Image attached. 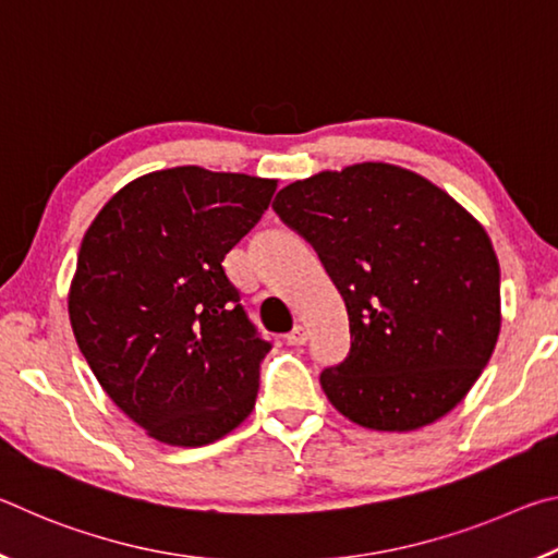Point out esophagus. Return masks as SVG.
<instances>
[{
    "label": "esophagus",
    "mask_w": 558,
    "mask_h": 558,
    "mask_svg": "<svg viewBox=\"0 0 558 558\" xmlns=\"http://www.w3.org/2000/svg\"><path fill=\"white\" fill-rule=\"evenodd\" d=\"M286 342L288 344H292V347H302L307 342V329L305 327H300V325H295L290 329V332L286 335Z\"/></svg>",
    "instance_id": "obj_1"
}]
</instances>
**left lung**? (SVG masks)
I'll return each mask as SVG.
<instances>
[{
    "instance_id": "obj_1",
    "label": "left lung",
    "mask_w": 558,
    "mask_h": 558,
    "mask_svg": "<svg viewBox=\"0 0 558 558\" xmlns=\"http://www.w3.org/2000/svg\"><path fill=\"white\" fill-rule=\"evenodd\" d=\"M272 209L344 298L352 344L319 374L335 409L413 430L462 401L499 335V263L462 206L409 169L364 162L280 189Z\"/></svg>"
}]
</instances>
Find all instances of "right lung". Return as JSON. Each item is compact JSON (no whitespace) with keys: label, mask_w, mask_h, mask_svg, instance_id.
<instances>
[{"label":"right lung","mask_w":558,"mask_h":558,"mask_svg":"<svg viewBox=\"0 0 558 558\" xmlns=\"http://www.w3.org/2000/svg\"><path fill=\"white\" fill-rule=\"evenodd\" d=\"M276 186L162 169L122 186L83 235L69 295L75 342L112 403L159 442L206 446L256 405L270 342L221 263Z\"/></svg>","instance_id":"1"}]
</instances>
